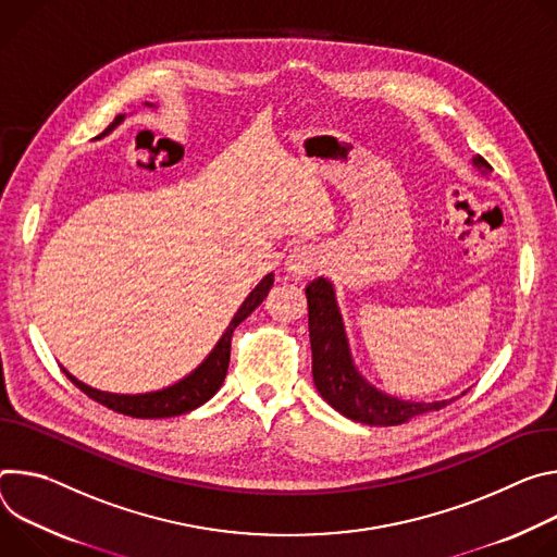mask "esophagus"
I'll use <instances>...</instances> for the list:
<instances>
[{"label": "esophagus", "instance_id": "1", "mask_svg": "<svg viewBox=\"0 0 557 557\" xmlns=\"http://www.w3.org/2000/svg\"><path fill=\"white\" fill-rule=\"evenodd\" d=\"M323 263V252L312 243H300L285 259V268L292 276H310L314 274Z\"/></svg>", "mask_w": 557, "mask_h": 557}]
</instances>
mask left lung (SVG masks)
I'll return each instance as SVG.
<instances>
[{
  "instance_id": "obj_1",
  "label": "left lung",
  "mask_w": 557,
  "mask_h": 557,
  "mask_svg": "<svg viewBox=\"0 0 557 557\" xmlns=\"http://www.w3.org/2000/svg\"><path fill=\"white\" fill-rule=\"evenodd\" d=\"M473 165L480 170H491V165L478 154ZM307 310H310V343H312V374L319 394L349 420L392 426L403 424L416 416L438 411L451 400L436 403H413L400 400L396 396L379 392L369 385L351 360L349 343L345 336V325L336 305L334 287L327 278L319 276L305 287Z\"/></svg>"
}]
</instances>
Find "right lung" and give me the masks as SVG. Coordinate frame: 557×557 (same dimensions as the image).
<instances>
[{"label": "right lung", "instance_id": "obj_1", "mask_svg": "<svg viewBox=\"0 0 557 557\" xmlns=\"http://www.w3.org/2000/svg\"><path fill=\"white\" fill-rule=\"evenodd\" d=\"M148 106H152V103H148ZM121 121H123V114H116L110 126L99 137H95V139H101L108 133H112ZM272 283H274V274H268L250 292V296L243 300V305L238 307V312L230 321L227 330L223 332V336L219 338V343L214 345L210 356L195 369L190 376H185L183 381H178V383H174V385H170L165 389L148 392V394H110V392H99L95 387L84 385L73 374H69L66 369H64V374L86 396H90L92 400H97L103 407H108V409H112L116 413H123V416H133V418H172V416L188 413V411L201 407L203 403H208L219 392V387L223 385L225 374H227V364H230L232 334H234L236 325L243 323L263 302V298L272 289Z\"/></svg>", "mask_w": 557, "mask_h": 557}]
</instances>
